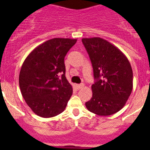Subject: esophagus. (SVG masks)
Returning <instances> with one entry per match:
<instances>
[{"label":"esophagus","instance_id":"esophagus-1","mask_svg":"<svg viewBox=\"0 0 150 150\" xmlns=\"http://www.w3.org/2000/svg\"><path fill=\"white\" fill-rule=\"evenodd\" d=\"M75 86H76V88H77V89H81V88H82L84 86V84H76L75 85Z\"/></svg>","mask_w":150,"mask_h":150}]
</instances>
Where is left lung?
I'll return each instance as SVG.
<instances>
[{
	"label": "left lung",
	"mask_w": 150,
	"mask_h": 150,
	"mask_svg": "<svg viewBox=\"0 0 150 150\" xmlns=\"http://www.w3.org/2000/svg\"><path fill=\"white\" fill-rule=\"evenodd\" d=\"M96 80L86 107L101 116L120 111L133 89V71L129 61L119 48L101 38H83Z\"/></svg>",
	"instance_id": "8db88e82"
}]
</instances>
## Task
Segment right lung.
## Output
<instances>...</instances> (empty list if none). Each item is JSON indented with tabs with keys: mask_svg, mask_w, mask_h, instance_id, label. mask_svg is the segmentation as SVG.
<instances>
[{
	"mask_svg": "<svg viewBox=\"0 0 150 150\" xmlns=\"http://www.w3.org/2000/svg\"><path fill=\"white\" fill-rule=\"evenodd\" d=\"M77 39H51L36 47L22 64L21 93L33 112L52 117L62 112L72 94L65 77L64 57Z\"/></svg>",
	"mask_w": 150,
	"mask_h": 150,
	"instance_id": "obj_1",
	"label": "right lung"
}]
</instances>
